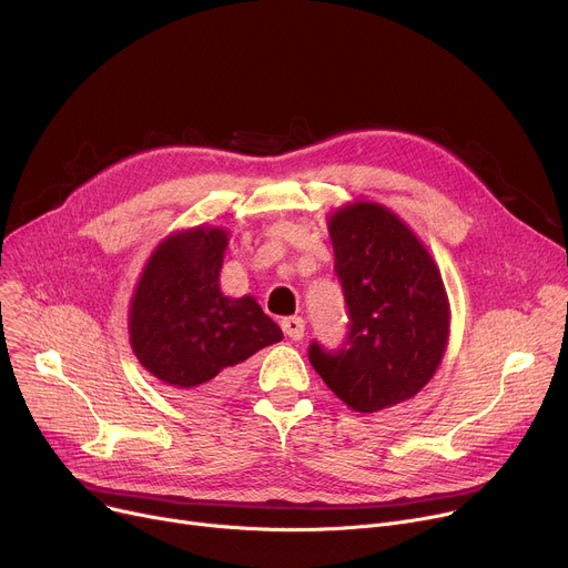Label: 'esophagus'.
Here are the masks:
<instances>
[{"mask_svg": "<svg viewBox=\"0 0 568 568\" xmlns=\"http://www.w3.org/2000/svg\"><path fill=\"white\" fill-rule=\"evenodd\" d=\"M281 326H283V333L294 342L303 339L305 335V321L301 316H287L281 321Z\"/></svg>", "mask_w": 568, "mask_h": 568, "instance_id": "esophagus-1", "label": "esophagus"}]
</instances>
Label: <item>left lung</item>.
<instances>
[{"label": "left lung", "instance_id": "8db88e82", "mask_svg": "<svg viewBox=\"0 0 568 568\" xmlns=\"http://www.w3.org/2000/svg\"><path fill=\"white\" fill-rule=\"evenodd\" d=\"M328 231L348 337L337 351L312 342L307 357L353 412L375 414L434 377L449 339L447 292L423 242L386 206L346 204Z\"/></svg>", "mask_w": 568, "mask_h": 568}]
</instances>
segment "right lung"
<instances>
[{"instance_id": "1", "label": "right lung", "mask_w": 568, "mask_h": 568, "mask_svg": "<svg viewBox=\"0 0 568 568\" xmlns=\"http://www.w3.org/2000/svg\"><path fill=\"white\" fill-rule=\"evenodd\" d=\"M226 245L220 226L169 235L148 258L130 303L128 331L136 359L191 402L222 397L242 362L283 339L254 296L222 294Z\"/></svg>"}]
</instances>
